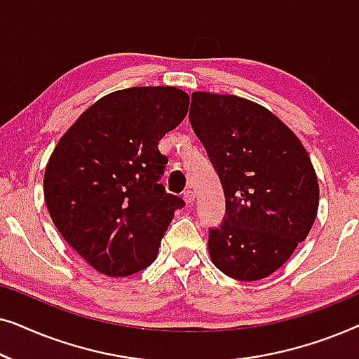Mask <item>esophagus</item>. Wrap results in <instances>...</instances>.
<instances>
[{"mask_svg": "<svg viewBox=\"0 0 359 359\" xmlns=\"http://www.w3.org/2000/svg\"><path fill=\"white\" fill-rule=\"evenodd\" d=\"M183 198L186 201V204H193L194 203V191L186 189L184 193H183Z\"/></svg>", "mask_w": 359, "mask_h": 359, "instance_id": "34e87169", "label": "esophagus"}]
</instances>
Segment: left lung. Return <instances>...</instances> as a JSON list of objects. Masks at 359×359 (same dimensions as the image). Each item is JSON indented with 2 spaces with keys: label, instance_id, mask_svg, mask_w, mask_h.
I'll return each mask as SVG.
<instances>
[{
  "label": "left lung",
  "instance_id": "left-lung-1",
  "mask_svg": "<svg viewBox=\"0 0 359 359\" xmlns=\"http://www.w3.org/2000/svg\"><path fill=\"white\" fill-rule=\"evenodd\" d=\"M189 121L225 194L224 224L209 230L215 268L258 281L281 268L311 232L318 181L297 135L257 102L196 91Z\"/></svg>",
  "mask_w": 359,
  "mask_h": 359
}]
</instances>
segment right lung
<instances>
[{"mask_svg":"<svg viewBox=\"0 0 359 359\" xmlns=\"http://www.w3.org/2000/svg\"><path fill=\"white\" fill-rule=\"evenodd\" d=\"M175 86H135L102 96L53 149L43 175L48 214L65 242L106 276L151 264L184 201L160 178L158 142L188 114Z\"/></svg>","mask_w":359,"mask_h":359,"instance_id":"1","label":"right lung"}]
</instances>
